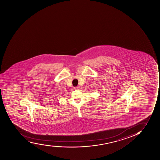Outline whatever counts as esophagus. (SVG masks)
<instances>
[{"mask_svg":"<svg viewBox=\"0 0 160 160\" xmlns=\"http://www.w3.org/2000/svg\"><path fill=\"white\" fill-rule=\"evenodd\" d=\"M79 87H75V90H79Z\"/></svg>","mask_w":160,"mask_h":160,"instance_id":"esophagus-1","label":"esophagus"}]
</instances>
